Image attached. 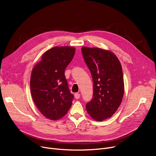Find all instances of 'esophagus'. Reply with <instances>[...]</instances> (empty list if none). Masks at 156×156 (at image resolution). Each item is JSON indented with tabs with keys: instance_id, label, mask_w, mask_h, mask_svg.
<instances>
[{
	"instance_id": "esophagus-1",
	"label": "esophagus",
	"mask_w": 156,
	"mask_h": 156,
	"mask_svg": "<svg viewBox=\"0 0 156 156\" xmlns=\"http://www.w3.org/2000/svg\"><path fill=\"white\" fill-rule=\"evenodd\" d=\"M75 99H80V94H78V93H76V94H75Z\"/></svg>"
}]
</instances>
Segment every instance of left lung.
Returning <instances> with one entry per match:
<instances>
[{"label":"left lung","instance_id":"obj_1","mask_svg":"<svg viewBox=\"0 0 156 156\" xmlns=\"http://www.w3.org/2000/svg\"><path fill=\"white\" fill-rule=\"evenodd\" d=\"M81 52L94 82L93 97L86 109L94 120L102 121L111 117L122 102L125 88L121 64L108 50L82 47Z\"/></svg>","mask_w":156,"mask_h":156}]
</instances>
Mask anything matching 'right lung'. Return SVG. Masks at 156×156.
I'll return each instance as SVG.
<instances>
[{"label":"right lung","instance_id":"right-lung-1","mask_svg":"<svg viewBox=\"0 0 156 156\" xmlns=\"http://www.w3.org/2000/svg\"><path fill=\"white\" fill-rule=\"evenodd\" d=\"M75 53L73 47H54L43 54L33 68L30 89L35 104L47 119L58 120L72 105L73 95L68 88L64 71Z\"/></svg>","mask_w":156,"mask_h":156}]
</instances>
